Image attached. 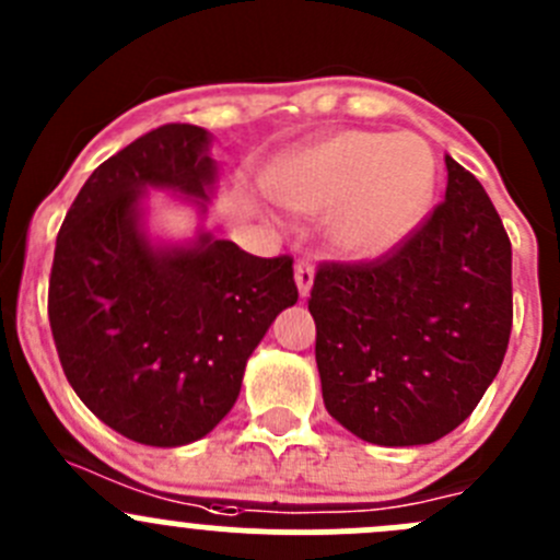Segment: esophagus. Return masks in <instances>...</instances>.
<instances>
[{
	"label": "esophagus",
	"instance_id": "1",
	"mask_svg": "<svg viewBox=\"0 0 560 560\" xmlns=\"http://www.w3.org/2000/svg\"><path fill=\"white\" fill-rule=\"evenodd\" d=\"M295 284H298V292H301V298H308V292H312V284H314V265L308 262V259H301V262L295 265Z\"/></svg>",
	"mask_w": 560,
	"mask_h": 560
}]
</instances>
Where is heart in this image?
Listing matches in <instances>:
<instances>
[{
  "label": "heart",
  "instance_id": "b5f03b06",
  "mask_svg": "<svg viewBox=\"0 0 560 560\" xmlns=\"http://www.w3.org/2000/svg\"><path fill=\"white\" fill-rule=\"evenodd\" d=\"M268 191L292 211H330L332 244L349 257L376 259L428 217L436 160L417 135L343 129L276 162Z\"/></svg>",
  "mask_w": 560,
  "mask_h": 560
}]
</instances>
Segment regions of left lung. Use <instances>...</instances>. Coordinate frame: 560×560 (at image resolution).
Returning <instances> with one entry per match:
<instances>
[{
  "instance_id": "left-lung-1",
  "label": "left lung",
  "mask_w": 560,
  "mask_h": 560,
  "mask_svg": "<svg viewBox=\"0 0 560 560\" xmlns=\"http://www.w3.org/2000/svg\"><path fill=\"white\" fill-rule=\"evenodd\" d=\"M447 195L398 248L322 262L308 312L330 417L382 447L455 431L504 363L512 244L477 178L453 156Z\"/></svg>"
}]
</instances>
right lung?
<instances>
[{
	"label": "right lung",
	"mask_w": 560,
	"mask_h": 560,
	"mask_svg": "<svg viewBox=\"0 0 560 560\" xmlns=\"http://www.w3.org/2000/svg\"><path fill=\"white\" fill-rule=\"evenodd\" d=\"M211 135L165 124L97 167L59 230L48 319L67 382L121 436L149 447L202 439L233 409L246 360L298 303L292 257H254L208 233L154 246L145 189L206 211Z\"/></svg>",
	"instance_id": "right-lung-1"
}]
</instances>
